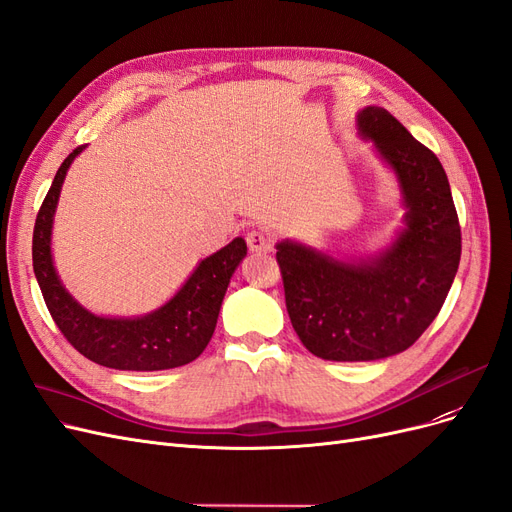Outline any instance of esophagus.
<instances>
[{
  "mask_svg": "<svg viewBox=\"0 0 512 512\" xmlns=\"http://www.w3.org/2000/svg\"><path fill=\"white\" fill-rule=\"evenodd\" d=\"M246 244L253 253H270L274 249V238L266 229H253L246 234Z\"/></svg>",
  "mask_w": 512,
  "mask_h": 512,
  "instance_id": "1",
  "label": "esophagus"
}]
</instances>
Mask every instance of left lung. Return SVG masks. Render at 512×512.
I'll use <instances>...</instances> for the list:
<instances>
[{"label": "left lung", "mask_w": 512, "mask_h": 512, "mask_svg": "<svg viewBox=\"0 0 512 512\" xmlns=\"http://www.w3.org/2000/svg\"><path fill=\"white\" fill-rule=\"evenodd\" d=\"M359 136L398 178L404 225L381 253L336 259L280 240L291 325L306 349L329 361H374L417 342L447 300L461 257V232L438 157L385 108L366 106Z\"/></svg>", "instance_id": "8db88e82"}]
</instances>
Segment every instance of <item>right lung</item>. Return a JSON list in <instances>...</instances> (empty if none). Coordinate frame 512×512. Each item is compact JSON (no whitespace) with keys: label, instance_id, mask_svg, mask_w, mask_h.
<instances>
[{"label":"right lung","instance_id":"obj_1","mask_svg":"<svg viewBox=\"0 0 512 512\" xmlns=\"http://www.w3.org/2000/svg\"><path fill=\"white\" fill-rule=\"evenodd\" d=\"M85 151L78 146L55 174L34 227V272L53 321L74 349L95 364L112 370L155 372L185 366L208 346L229 278L246 257L244 238H234L221 251L197 263L172 298L140 317H104L78 304L57 274L51 240L53 221L65 174Z\"/></svg>","mask_w":512,"mask_h":512}]
</instances>
